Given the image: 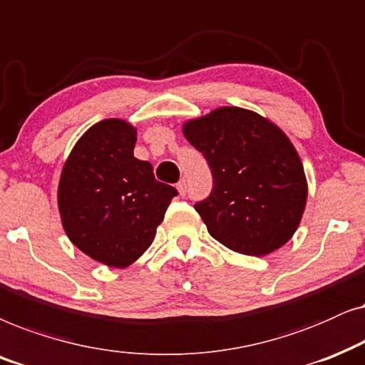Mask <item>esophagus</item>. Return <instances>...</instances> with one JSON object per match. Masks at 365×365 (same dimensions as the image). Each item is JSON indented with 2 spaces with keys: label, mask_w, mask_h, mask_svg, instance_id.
Returning <instances> with one entry per match:
<instances>
[{
  "label": "esophagus",
  "mask_w": 365,
  "mask_h": 365,
  "mask_svg": "<svg viewBox=\"0 0 365 365\" xmlns=\"http://www.w3.org/2000/svg\"><path fill=\"white\" fill-rule=\"evenodd\" d=\"M177 190L182 197L185 195V193H187V182H185V180H180V182L177 183Z\"/></svg>",
  "instance_id": "1"
}]
</instances>
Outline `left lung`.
I'll return each mask as SVG.
<instances>
[{
    "label": "left lung",
    "mask_w": 365,
    "mask_h": 365,
    "mask_svg": "<svg viewBox=\"0 0 365 365\" xmlns=\"http://www.w3.org/2000/svg\"><path fill=\"white\" fill-rule=\"evenodd\" d=\"M183 135L212 170L210 197L195 210L213 239L254 257L287 244L307 203L304 165L287 135L239 106L185 121Z\"/></svg>",
    "instance_id": "1"
}]
</instances>
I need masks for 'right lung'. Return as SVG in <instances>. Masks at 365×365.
<instances>
[{
    "mask_svg": "<svg viewBox=\"0 0 365 365\" xmlns=\"http://www.w3.org/2000/svg\"><path fill=\"white\" fill-rule=\"evenodd\" d=\"M137 128L98 121L81 135L63 165L58 208L68 239L91 259L116 269L132 265L152 245L177 195L155 180L153 167L133 157Z\"/></svg>",
    "mask_w": 365,
    "mask_h": 365,
    "instance_id": "1",
    "label": "right lung"
}]
</instances>
